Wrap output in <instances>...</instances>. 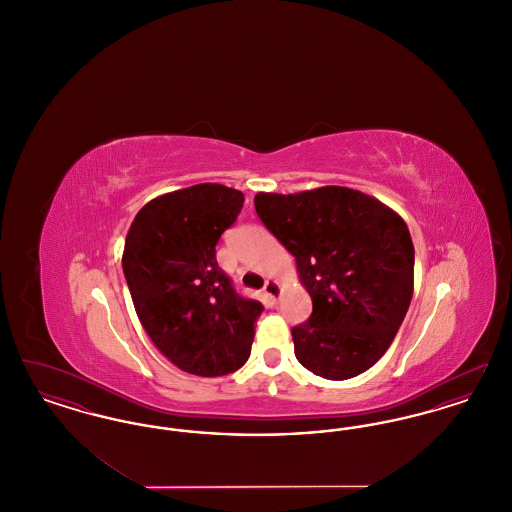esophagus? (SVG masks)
Segmentation results:
<instances>
[{"mask_svg":"<svg viewBox=\"0 0 512 512\" xmlns=\"http://www.w3.org/2000/svg\"><path fill=\"white\" fill-rule=\"evenodd\" d=\"M263 292H265V295H267L270 301H276V299H278V295H280V284H278L276 280H267V284H265Z\"/></svg>","mask_w":512,"mask_h":512,"instance_id":"obj_1","label":"esophagus"}]
</instances>
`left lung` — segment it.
Here are the masks:
<instances>
[{"label": "left lung", "instance_id": "left-lung-1", "mask_svg": "<svg viewBox=\"0 0 512 512\" xmlns=\"http://www.w3.org/2000/svg\"><path fill=\"white\" fill-rule=\"evenodd\" d=\"M255 211L293 257L313 315L292 330L295 357L347 380L388 351L414 290V245L399 213L345 186L255 195Z\"/></svg>", "mask_w": 512, "mask_h": 512}]
</instances>
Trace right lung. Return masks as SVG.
I'll return each mask as SVG.
<instances>
[{
  "label": "right lung",
  "instance_id": "1",
  "mask_svg": "<svg viewBox=\"0 0 512 512\" xmlns=\"http://www.w3.org/2000/svg\"><path fill=\"white\" fill-rule=\"evenodd\" d=\"M244 207V194L195 184L159 195L132 220L122 270L136 315L180 370L215 378L245 365L263 305L234 292L215 245Z\"/></svg>",
  "mask_w": 512,
  "mask_h": 512
}]
</instances>
